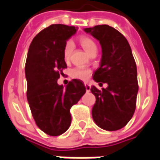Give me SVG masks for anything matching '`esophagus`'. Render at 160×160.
<instances>
[{
    "label": "esophagus",
    "instance_id": "1",
    "mask_svg": "<svg viewBox=\"0 0 160 160\" xmlns=\"http://www.w3.org/2000/svg\"><path fill=\"white\" fill-rule=\"evenodd\" d=\"M85 87H86V89H87V92H89L91 89V87L87 83H85Z\"/></svg>",
    "mask_w": 160,
    "mask_h": 160
}]
</instances>
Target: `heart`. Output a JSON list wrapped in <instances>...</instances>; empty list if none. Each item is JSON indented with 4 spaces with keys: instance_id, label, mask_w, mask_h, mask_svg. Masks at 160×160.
<instances>
[{
    "instance_id": "1",
    "label": "heart",
    "mask_w": 160,
    "mask_h": 160,
    "mask_svg": "<svg viewBox=\"0 0 160 160\" xmlns=\"http://www.w3.org/2000/svg\"><path fill=\"white\" fill-rule=\"evenodd\" d=\"M78 42L88 54H93L97 51V44L94 40L88 36H80L78 38ZM73 51V45L71 42H67L63 49V57L66 62H69L70 57ZM92 74V70L84 68H75L71 71V76L74 79L81 80H87Z\"/></svg>"
}]
</instances>
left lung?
Listing matches in <instances>:
<instances>
[{"label": "left lung", "instance_id": "obj_1", "mask_svg": "<svg viewBox=\"0 0 160 160\" xmlns=\"http://www.w3.org/2000/svg\"><path fill=\"white\" fill-rule=\"evenodd\" d=\"M102 47L100 67L92 74L106 88L91 87L96 98L92 111L94 122L108 131L118 130L129 122L135 111L138 92L137 68L131 48L125 37L107 25L86 28Z\"/></svg>", "mask_w": 160, "mask_h": 160}]
</instances>
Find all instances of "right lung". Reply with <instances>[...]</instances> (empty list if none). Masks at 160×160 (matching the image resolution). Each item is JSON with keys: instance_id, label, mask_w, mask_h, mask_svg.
Listing matches in <instances>:
<instances>
[{"instance_id": "1", "label": "right lung", "mask_w": 160, "mask_h": 160, "mask_svg": "<svg viewBox=\"0 0 160 160\" xmlns=\"http://www.w3.org/2000/svg\"><path fill=\"white\" fill-rule=\"evenodd\" d=\"M75 32L74 26L51 25L35 36L27 54L25 72L28 104L37 126L51 136L68 130L70 109L87 91L83 82L76 79L66 88L57 84L60 74L67 68L63 49Z\"/></svg>"}]
</instances>
